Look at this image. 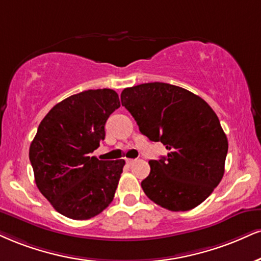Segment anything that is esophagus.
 <instances>
[{"label":"esophagus","mask_w":261,"mask_h":261,"mask_svg":"<svg viewBox=\"0 0 261 261\" xmlns=\"http://www.w3.org/2000/svg\"><path fill=\"white\" fill-rule=\"evenodd\" d=\"M135 162H136L135 159H126V164H128V165H133Z\"/></svg>","instance_id":"1"}]
</instances>
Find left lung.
Masks as SVG:
<instances>
[{
	"instance_id": "obj_1",
	"label": "left lung",
	"mask_w": 261,
	"mask_h": 261,
	"mask_svg": "<svg viewBox=\"0 0 261 261\" xmlns=\"http://www.w3.org/2000/svg\"><path fill=\"white\" fill-rule=\"evenodd\" d=\"M120 98L141 134L168 149L166 156L149 161L143 192L171 212L196 208L225 172L228 142L218 115L199 96L165 83L127 87Z\"/></svg>"
}]
</instances>
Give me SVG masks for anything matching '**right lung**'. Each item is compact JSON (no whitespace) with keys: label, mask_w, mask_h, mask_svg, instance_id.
<instances>
[{"label":"right lung","mask_w":261,"mask_h":261,"mask_svg":"<svg viewBox=\"0 0 261 261\" xmlns=\"http://www.w3.org/2000/svg\"><path fill=\"white\" fill-rule=\"evenodd\" d=\"M119 107L114 90H87L57 103L40 122L29 149L36 186L67 218L87 220L114 198L125 161H98L90 153Z\"/></svg>","instance_id":"1"}]
</instances>
